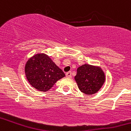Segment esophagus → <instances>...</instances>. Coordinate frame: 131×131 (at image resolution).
I'll return each mask as SVG.
<instances>
[{
	"mask_svg": "<svg viewBox=\"0 0 131 131\" xmlns=\"http://www.w3.org/2000/svg\"><path fill=\"white\" fill-rule=\"evenodd\" d=\"M66 76L67 77H69V78H71L72 77V72H68L66 73Z\"/></svg>",
	"mask_w": 131,
	"mask_h": 131,
	"instance_id": "1",
	"label": "esophagus"
}]
</instances>
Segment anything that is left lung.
<instances>
[{"label":"left lung","instance_id":"1","mask_svg":"<svg viewBox=\"0 0 131 131\" xmlns=\"http://www.w3.org/2000/svg\"><path fill=\"white\" fill-rule=\"evenodd\" d=\"M74 79L79 89L86 95H93L106 82V75L99 66L84 64L77 69Z\"/></svg>","mask_w":131,"mask_h":131}]
</instances>
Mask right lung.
Listing matches in <instances>:
<instances>
[{
    "mask_svg": "<svg viewBox=\"0 0 131 131\" xmlns=\"http://www.w3.org/2000/svg\"><path fill=\"white\" fill-rule=\"evenodd\" d=\"M25 76L29 83L40 91H47L65 74L49 56L38 53L28 59L25 64Z\"/></svg>",
    "mask_w": 131,
    "mask_h": 131,
    "instance_id": "right-lung-1",
    "label": "right lung"
}]
</instances>
